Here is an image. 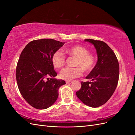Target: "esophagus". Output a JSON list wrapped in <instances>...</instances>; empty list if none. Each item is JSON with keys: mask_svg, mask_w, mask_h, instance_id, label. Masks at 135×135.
<instances>
[{"mask_svg": "<svg viewBox=\"0 0 135 135\" xmlns=\"http://www.w3.org/2000/svg\"><path fill=\"white\" fill-rule=\"evenodd\" d=\"M72 83L71 81H66V84H70V83Z\"/></svg>", "mask_w": 135, "mask_h": 135, "instance_id": "1", "label": "esophagus"}]
</instances>
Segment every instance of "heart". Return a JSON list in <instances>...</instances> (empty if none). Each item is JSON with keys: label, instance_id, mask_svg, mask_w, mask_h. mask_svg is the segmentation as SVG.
Segmentation results:
<instances>
[{"label": "heart", "instance_id": "heart-1", "mask_svg": "<svg viewBox=\"0 0 135 135\" xmlns=\"http://www.w3.org/2000/svg\"><path fill=\"white\" fill-rule=\"evenodd\" d=\"M65 51L68 55L76 58L75 66L79 67L64 69L60 73L61 79L68 81L71 80L82 75V68L85 72L91 71L93 69L95 65V59L87 48L80 46H75L66 48ZM51 59L54 67L61 69L64 66L66 57L60 51H57L52 55Z\"/></svg>", "mask_w": 135, "mask_h": 135}]
</instances>
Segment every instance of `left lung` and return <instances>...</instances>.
Here are the masks:
<instances>
[{
    "instance_id": "left-lung-1",
    "label": "left lung",
    "mask_w": 135,
    "mask_h": 135,
    "mask_svg": "<svg viewBox=\"0 0 135 135\" xmlns=\"http://www.w3.org/2000/svg\"><path fill=\"white\" fill-rule=\"evenodd\" d=\"M84 41L95 46L97 61L85 77L91 81H81V88L76 95L85 105L97 108L107 103L115 90L119 75V63L113 51L106 43L91 39Z\"/></svg>"
}]
</instances>
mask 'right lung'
Masks as SVG:
<instances>
[{
    "mask_svg": "<svg viewBox=\"0 0 135 135\" xmlns=\"http://www.w3.org/2000/svg\"><path fill=\"white\" fill-rule=\"evenodd\" d=\"M64 43L52 39L32 40L20 55L16 73L18 87L23 99L34 108L50 107L57 99L59 88L66 84L54 78L57 74L51 59Z\"/></svg>",
    "mask_w": 135,
    "mask_h": 135,
    "instance_id": "right-lung-1",
    "label": "right lung"
}]
</instances>
